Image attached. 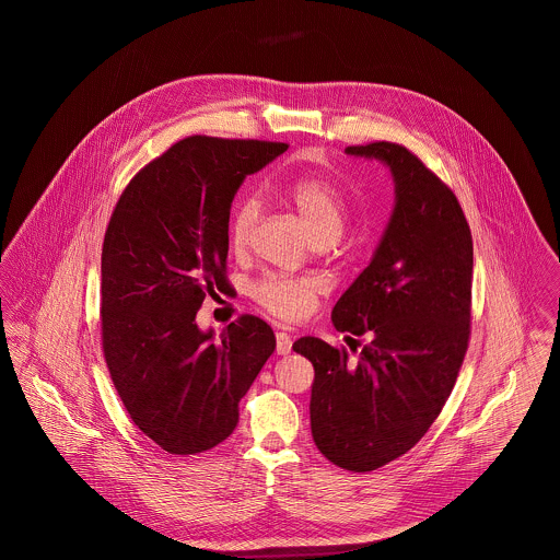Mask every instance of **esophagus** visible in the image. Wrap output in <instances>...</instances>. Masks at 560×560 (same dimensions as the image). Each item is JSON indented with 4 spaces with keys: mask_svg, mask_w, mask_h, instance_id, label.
<instances>
[{
    "mask_svg": "<svg viewBox=\"0 0 560 560\" xmlns=\"http://www.w3.org/2000/svg\"><path fill=\"white\" fill-rule=\"evenodd\" d=\"M291 349H293L291 336L287 331H278L276 334V353L278 355H287V353H291Z\"/></svg>",
    "mask_w": 560,
    "mask_h": 560,
    "instance_id": "obj_1",
    "label": "esophagus"
}]
</instances>
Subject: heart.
I'll list each match as a JSON object with an SVG mask.
<instances>
[{"mask_svg": "<svg viewBox=\"0 0 560 560\" xmlns=\"http://www.w3.org/2000/svg\"><path fill=\"white\" fill-rule=\"evenodd\" d=\"M278 191L284 200H289L304 224L311 229L317 241H336L340 237L347 220V202L342 191L327 178L320 176H289L278 183ZM258 218V202L254 198H245L237 205L231 215L229 241L233 249H245L249 243L254 224ZM319 287L311 278H293V276H265L252 289L254 300L271 315L280 319H300L304 317L315 300Z\"/></svg>", "mask_w": 560, "mask_h": 560, "instance_id": "1", "label": "heart"}]
</instances>
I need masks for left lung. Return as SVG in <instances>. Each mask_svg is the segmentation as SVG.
<instances>
[{"label": "left lung", "mask_w": 560, "mask_h": 560, "mask_svg": "<svg viewBox=\"0 0 560 560\" xmlns=\"http://www.w3.org/2000/svg\"><path fill=\"white\" fill-rule=\"evenodd\" d=\"M345 153L386 163L395 180L386 233L331 311L338 331L366 342L358 360L315 336L293 351L315 366L311 429L323 457L371 472L416 446L451 397L470 338L472 235L451 187L405 147Z\"/></svg>", "instance_id": "1"}]
</instances>
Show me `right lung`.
<instances>
[{
    "label": "right lung",
    "mask_w": 560,
    "mask_h": 560,
    "mask_svg": "<svg viewBox=\"0 0 560 560\" xmlns=\"http://www.w3.org/2000/svg\"><path fill=\"white\" fill-rule=\"evenodd\" d=\"M289 147L191 136L125 187L101 254L105 362L136 427L170 455H198L240 422V400L276 349L243 315L215 338L196 323L226 280L231 205L247 174Z\"/></svg>",
    "instance_id": "add662e5"
}]
</instances>
